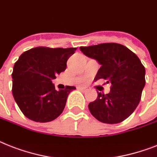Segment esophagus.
Instances as JSON below:
<instances>
[{"label": "esophagus", "mask_w": 157, "mask_h": 157, "mask_svg": "<svg viewBox=\"0 0 157 157\" xmlns=\"http://www.w3.org/2000/svg\"><path fill=\"white\" fill-rule=\"evenodd\" d=\"M79 89L82 91H88V90H90V87H88V86H81V87H79Z\"/></svg>", "instance_id": "obj_1"}]
</instances>
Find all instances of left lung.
<instances>
[{
    "mask_svg": "<svg viewBox=\"0 0 157 157\" xmlns=\"http://www.w3.org/2000/svg\"><path fill=\"white\" fill-rule=\"evenodd\" d=\"M80 49L101 65L94 80L104 79L111 84L109 94L98 92L96 100L89 104L90 113L104 123L124 121L139 105L146 82L145 68L140 59L119 43H101Z\"/></svg>",
    "mask_w": 157,
    "mask_h": 157,
    "instance_id": "8db88e82",
    "label": "left lung"
}]
</instances>
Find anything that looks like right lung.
Masks as SVG:
<instances>
[{"label": "right lung", "mask_w": 157, "mask_h": 157, "mask_svg": "<svg viewBox=\"0 0 157 157\" xmlns=\"http://www.w3.org/2000/svg\"><path fill=\"white\" fill-rule=\"evenodd\" d=\"M76 48L38 47L20 56L13 70V96L21 111L30 120L48 123L63 112L70 92L67 85L56 90L52 80L65 71L67 61Z\"/></svg>", "instance_id": "right-lung-1"}]
</instances>
